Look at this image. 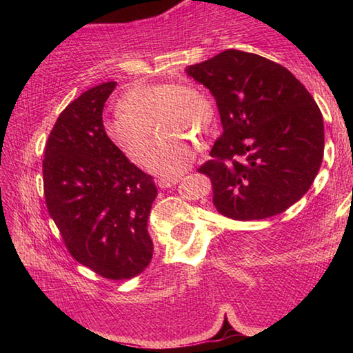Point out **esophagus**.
<instances>
[{"label": "esophagus", "instance_id": "obj_1", "mask_svg": "<svg viewBox=\"0 0 353 353\" xmlns=\"http://www.w3.org/2000/svg\"><path fill=\"white\" fill-rule=\"evenodd\" d=\"M179 181H181V177H163L159 181V187L170 188V187H172V185H176Z\"/></svg>", "mask_w": 353, "mask_h": 353}]
</instances>
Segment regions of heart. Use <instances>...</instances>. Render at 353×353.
Here are the masks:
<instances>
[{
	"mask_svg": "<svg viewBox=\"0 0 353 353\" xmlns=\"http://www.w3.org/2000/svg\"><path fill=\"white\" fill-rule=\"evenodd\" d=\"M213 123V107L204 92L191 83H137L119 99V109L104 121L113 145L137 165L146 162L152 145V124L160 137L148 168L159 176H177L194 159V145L182 137L205 135Z\"/></svg>",
	"mask_w": 353,
	"mask_h": 353,
	"instance_id": "1",
	"label": "heart"
}]
</instances>
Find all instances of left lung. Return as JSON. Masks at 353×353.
Listing matches in <instances>:
<instances>
[{"label": "left lung", "mask_w": 353, "mask_h": 353, "mask_svg": "<svg viewBox=\"0 0 353 353\" xmlns=\"http://www.w3.org/2000/svg\"><path fill=\"white\" fill-rule=\"evenodd\" d=\"M185 71L212 92L223 124L198 170L210 177L216 210L250 221L296 204L324 157V119L307 88L282 65L238 50Z\"/></svg>", "instance_id": "obj_1"}]
</instances>
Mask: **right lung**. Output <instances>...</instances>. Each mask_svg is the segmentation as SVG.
<instances>
[{
	"instance_id": "1",
	"label": "right lung",
	"mask_w": 353,
	"mask_h": 353,
	"mask_svg": "<svg viewBox=\"0 0 353 353\" xmlns=\"http://www.w3.org/2000/svg\"><path fill=\"white\" fill-rule=\"evenodd\" d=\"M117 82L83 92L59 115L45 148L48 212L76 261L109 280L151 263L148 218L157 187L107 137L103 110Z\"/></svg>"
}]
</instances>
